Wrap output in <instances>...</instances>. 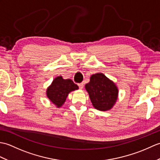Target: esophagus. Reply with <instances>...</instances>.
Segmentation results:
<instances>
[{
  "label": "esophagus",
  "mask_w": 160,
  "mask_h": 160,
  "mask_svg": "<svg viewBox=\"0 0 160 160\" xmlns=\"http://www.w3.org/2000/svg\"><path fill=\"white\" fill-rule=\"evenodd\" d=\"M78 86H79V88L80 89H82L84 88V83H80L78 84Z\"/></svg>",
  "instance_id": "34e87169"
}]
</instances>
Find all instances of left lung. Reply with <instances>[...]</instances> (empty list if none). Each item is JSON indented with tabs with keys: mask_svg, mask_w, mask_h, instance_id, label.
Returning a JSON list of instances; mask_svg holds the SVG:
<instances>
[{
	"mask_svg": "<svg viewBox=\"0 0 160 160\" xmlns=\"http://www.w3.org/2000/svg\"><path fill=\"white\" fill-rule=\"evenodd\" d=\"M93 107L99 111L111 109L118 98V88L113 81L102 73L91 75L90 82L85 85Z\"/></svg>",
	"mask_w": 160,
	"mask_h": 160,
	"instance_id": "left-lung-1",
	"label": "left lung"
}]
</instances>
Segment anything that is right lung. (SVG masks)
I'll return each mask as SVG.
<instances>
[{"mask_svg": "<svg viewBox=\"0 0 160 160\" xmlns=\"http://www.w3.org/2000/svg\"><path fill=\"white\" fill-rule=\"evenodd\" d=\"M79 89L77 84L71 79H63L62 76H58L47 87V97L57 108H60L65 102L67 98L71 91Z\"/></svg>", "mask_w": 160, "mask_h": 160, "instance_id": "1", "label": "right lung"}]
</instances>
